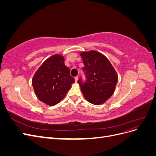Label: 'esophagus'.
Wrapping results in <instances>:
<instances>
[{
    "label": "esophagus",
    "instance_id": "34e87169",
    "mask_svg": "<svg viewBox=\"0 0 156 156\" xmlns=\"http://www.w3.org/2000/svg\"><path fill=\"white\" fill-rule=\"evenodd\" d=\"M78 76H76L75 77V82H77V81H78Z\"/></svg>",
    "mask_w": 156,
    "mask_h": 156
}]
</instances>
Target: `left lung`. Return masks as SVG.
<instances>
[{"mask_svg": "<svg viewBox=\"0 0 156 156\" xmlns=\"http://www.w3.org/2000/svg\"><path fill=\"white\" fill-rule=\"evenodd\" d=\"M86 81L82 77L77 83L86 100L94 105L104 103L115 90L118 75L105 56L96 51L82 52Z\"/></svg>", "mask_w": 156, "mask_h": 156, "instance_id": "1", "label": "left lung"}]
</instances>
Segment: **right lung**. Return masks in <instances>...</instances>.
Returning a JSON list of instances; mask_svg holds the SVG:
<instances>
[{
	"label": "right lung",
	"instance_id": "obj_1",
	"mask_svg": "<svg viewBox=\"0 0 156 156\" xmlns=\"http://www.w3.org/2000/svg\"><path fill=\"white\" fill-rule=\"evenodd\" d=\"M73 83L75 79L60 55H53L45 60L32 79L37 98L50 106L62 100Z\"/></svg>",
	"mask_w": 156,
	"mask_h": 156
}]
</instances>
